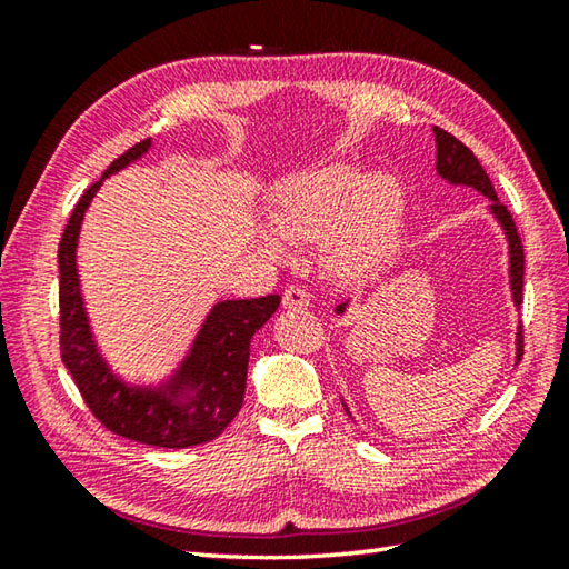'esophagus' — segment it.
Segmentation results:
<instances>
[{"instance_id": "esophagus-1", "label": "esophagus", "mask_w": 569, "mask_h": 569, "mask_svg": "<svg viewBox=\"0 0 569 569\" xmlns=\"http://www.w3.org/2000/svg\"><path fill=\"white\" fill-rule=\"evenodd\" d=\"M310 306V293L306 291V288L300 286H288L286 293H283V308H308Z\"/></svg>"}]
</instances>
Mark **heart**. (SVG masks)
Instances as JSON below:
<instances>
[{"instance_id": "heart-1", "label": "heart", "mask_w": 569, "mask_h": 569, "mask_svg": "<svg viewBox=\"0 0 569 569\" xmlns=\"http://www.w3.org/2000/svg\"><path fill=\"white\" fill-rule=\"evenodd\" d=\"M403 196L389 176L361 180L355 166L332 163L283 180L276 190L271 220L288 241L322 239V257L340 276L373 269L393 244L401 224ZM259 234V244L283 257L286 241Z\"/></svg>"}]
</instances>
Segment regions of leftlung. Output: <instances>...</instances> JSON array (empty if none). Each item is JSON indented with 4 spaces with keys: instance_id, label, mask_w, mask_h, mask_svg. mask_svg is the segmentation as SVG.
<instances>
[{
    "instance_id": "obj_1",
    "label": "left lung",
    "mask_w": 569,
    "mask_h": 569,
    "mask_svg": "<svg viewBox=\"0 0 569 569\" xmlns=\"http://www.w3.org/2000/svg\"><path fill=\"white\" fill-rule=\"evenodd\" d=\"M435 134V147H438V173L450 180V183L457 186H471L491 200V212L497 214V220L506 229V237H509V247H511V288H513V303L521 308L523 303V271H526V257H523V244L521 237H518V229L513 217L506 208L503 202H499L497 190H493L491 180L487 176L485 168H481L479 159L471 149H467L462 141L455 139L450 131H445L440 127H432ZM337 312H345V306H337ZM518 349L516 357L523 359V325L518 330Z\"/></svg>"
}]
</instances>
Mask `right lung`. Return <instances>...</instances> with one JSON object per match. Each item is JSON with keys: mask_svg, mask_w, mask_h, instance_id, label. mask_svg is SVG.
<instances>
[{"mask_svg": "<svg viewBox=\"0 0 569 569\" xmlns=\"http://www.w3.org/2000/svg\"><path fill=\"white\" fill-rule=\"evenodd\" d=\"M149 147V139L134 143L107 166L104 178L137 161ZM100 183L102 180L82 192L58 244L60 359H63L90 413L119 438L166 447V450H183V447L212 442L220 438L244 403L249 342L253 332L281 306V296L273 293L217 303L204 320L183 367L166 386L131 389L114 379L92 342L76 269V244L82 214ZM183 390L191 393L180 405L177 396Z\"/></svg>", "mask_w": 569, "mask_h": 569, "instance_id": "add662e5", "label": "right lung"}]
</instances>
